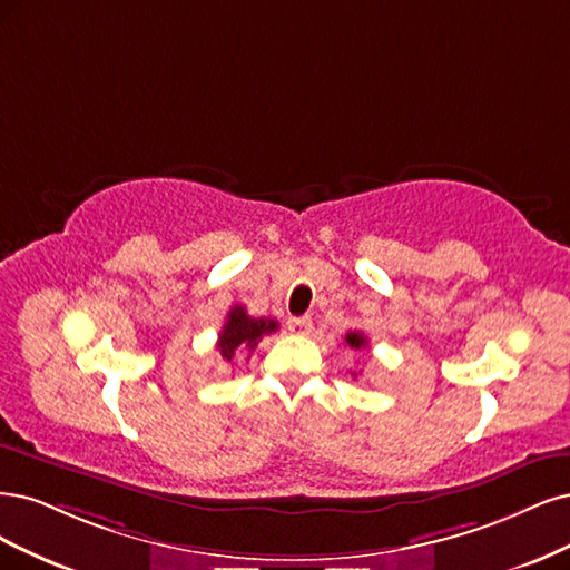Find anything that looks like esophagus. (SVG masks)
<instances>
[{
	"mask_svg": "<svg viewBox=\"0 0 570 570\" xmlns=\"http://www.w3.org/2000/svg\"><path fill=\"white\" fill-rule=\"evenodd\" d=\"M288 332L291 334H301V336L309 334L312 332V320L309 317H291L288 320Z\"/></svg>",
	"mask_w": 570,
	"mask_h": 570,
	"instance_id": "1",
	"label": "esophagus"
}]
</instances>
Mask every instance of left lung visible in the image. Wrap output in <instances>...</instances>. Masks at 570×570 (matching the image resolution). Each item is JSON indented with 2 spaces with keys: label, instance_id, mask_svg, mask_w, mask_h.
Returning a JSON list of instances; mask_svg holds the SVG:
<instances>
[{
  "label": "left lung",
  "instance_id": "obj_1",
  "mask_svg": "<svg viewBox=\"0 0 570 570\" xmlns=\"http://www.w3.org/2000/svg\"><path fill=\"white\" fill-rule=\"evenodd\" d=\"M345 343L355 347V351H360V347H366V336L360 334V332H347L345 334Z\"/></svg>",
  "mask_w": 570,
  "mask_h": 570
}]
</instances>
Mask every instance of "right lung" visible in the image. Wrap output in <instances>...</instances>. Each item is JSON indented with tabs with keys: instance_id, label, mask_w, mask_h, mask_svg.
Masks as SVG:
<instances>
[{
	"instance_id": "1",
	"label": "right lung",
	"mask_w": 570,
	"mask_h": 570,
	"mask_svg": "<svg viewBox=\"0 0 570 570\" xmlns=\"http://www.w3.org/2000/svg\"><path fill=\"white\" fill-rule=\"evenodd\" d=\"M279 324L274 320H255L248 317L246 307L242 305H234L227 315V322L223 326V332H219L217 338V351L223 355V360L234 362L236 353H244V351H255V345L258 341L272 332H277Z\"/></svg>"
}]
</instances>
